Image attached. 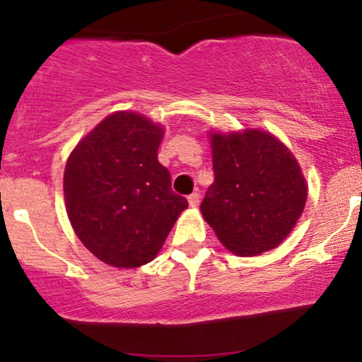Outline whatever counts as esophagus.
Here are the masks:
<instances>
[{
  "label": "esophagus",
  "instance_id": "esophagus-1",
  "mask_svg": "<svg viewBox=\"0 0 362 362\" xmlns=\"http://www.w3.org/2000/svg\"><path fill=\"white\" fill-rule=\"evenodd\" d=\"M187 201H189V206L190 207H197L199 206V194L197 192L190 194L189 197H187Z\"/></svg>",
  "mask_w": 362,
  "mask_h": 362
}]
</instances>
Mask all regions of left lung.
<instances>
[{
	"instance_id": "8db88e82",
	"label": "left lung",
	"mask_w": 362,
	"mask_h": 362,
	"mask_svg": "<svg viewBox=\"0 0 362 362\" xmlns=\"http://www.w3.org/2000/svg\"><path fill=\"white\" fill-rule=\"evenodd\" d=\"M209 141L216 178L201 204L202 218L235 255L279 247L308 199L296 156L264 129L209 131Z\"/></svg>"
}]
</instances>
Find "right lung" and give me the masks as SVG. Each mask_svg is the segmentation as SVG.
Returning <instances> with one entry per match:
<instances>
[{
  "instance_id": "obj_1",
  "label": "right lung",
  "mask_w": 362,
  "mask_h": 362,
  "mask_svg": "<svg viewBox=\"0 0 362 362\" xmlns=\"http://www.w3.org/2000/svg\"><path fill=\"white\" fill-rule=\"evenodd\" d=\"M163 136L165 127L146 115L117 110L69 153L66 213L80 242L103 264L136 269L151 262L189 207L158 161Z\"/></svg>"
}]
</instances>
